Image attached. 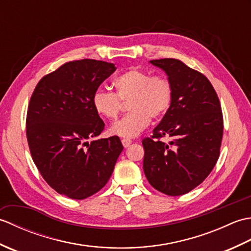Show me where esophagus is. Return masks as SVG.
I'll list each match as a JSON object with an SVG mask.
<instances>
[{
    "instance_id": "34e87169",
    "label": "esophagus",
    "mask_w": 251,
    "mask_h": 251,
    "mask_svg": "<svg viewBox=\"0 0 251 251\" xmlns=\"http://www.w3.org/2000/svg\"><path fill=\"white\" fill-rule=\"evenodd\" d=\"M131 140L130 139H122V145L124 148H128L130 146Z\"/></svg>"
}]
</instances>
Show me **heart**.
<instances>
[{
	"mask_svg": "<svg viewBox=\"0 0 251 251\" xmlns=\"http://www.w3.org/2000/svg\"><path fill=\"white\" fill-rule=\"evenodd\" d=\"M115 94L105 89L96 90L93 106L96 113L113 120L121 109V100H128L130 112L111 125L110 132L122 138H135L146 128L151 117L161 119L173 102V87L163 75H152L142 69L131 68L113 79Z\"/></svg>",
	"mask_w": 251,
	"mask_h": 251,
	"instance_id": "b5f03b06",
	"label": "heart"
}]
</instances>
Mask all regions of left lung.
Instances as JSON below:
<instances>
[{
    "label": "left lung",
    "instance_id": "left-lung-1",
    "mask_svg": "<svg viewBox=\"0 0 251 251\" xmlns=\"http://www.w3.org/2000/svg\"><path fill=\"white\" fill-rule=\"evenodd\" d=\"M150 63L166 73L173 87V102L153 129L152 138L142 140L143 172L154 189L179 196L201 184L219 158L221 105L204 74L173 58ZM163 136L168 138L167 144L159 140Z\"/></svg>",
    "mask_w": 251,
    "mask_h": 251
}]
</instances>
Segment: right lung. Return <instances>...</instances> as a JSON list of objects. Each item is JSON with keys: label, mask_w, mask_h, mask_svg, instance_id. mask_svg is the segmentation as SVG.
<instances>
[{"label": "right lung", "mask_w": 251, "mask_h": 251, "mask_svg": "<svg viewBox=\"0 0 251 251\" xmlns=\"http://www.w3.org/2000/svg\"><path fill=\"white\" fill-rule=\"evenodd\" d=\"M115 70L100 60L67 62L42 78L31 96L26 139L32 158L46 182L72 200L102 189L123 151L116 136L88 141L104 127L93 95Z\"/></svg>", "instance_id": "add662e5"}]
</instances>
